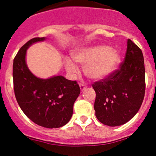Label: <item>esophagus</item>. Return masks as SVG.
<instances>
[{"mask_svg":"<svg viewBox=\"0 0 156 156\" xmlns=\"http://www.w3.org/2000/svg\"><path fill=\"white\" fill-rule=\"evenodd\" d=\"M80 91L83 92V90H85V89H87V86L84 85L83 83H80Z\"/></svg>","mask_w":156,"mask_h":156,"instance_id":"34e87169","label":"esophagus"}]
</instances>
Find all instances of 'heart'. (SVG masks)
Here are the masks:
<instances>
[{
	"mask_svg": "<svg viewBox=\"0 0 156 156\" xmlns=\"http://www.w3.org/2000/svg\"><path fill=\"white\" fill-rule=\"evenodd\" d=\"M73 60L84 66V73L93 80H101L110 76L117 68L120 54L114 48L105 45L80 48L72 53ZM66 69L70 73L78 71L76 64L70 58L64 61Z\"/></svg>",
	"mask_w": 156,
	"mask_h": 156,
	"instance_id": "b5f03b06",
	"label": "heart"
}]
</instances>
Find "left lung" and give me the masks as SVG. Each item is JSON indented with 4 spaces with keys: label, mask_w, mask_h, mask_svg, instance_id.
<instances>
[{
    "label": "left lung",
    "mask_w": 156,
    "mask_h": 156,
    "mask_svg": "<svg viewBox=\"0 0 156 156\" xmlns=\"http://www.w3.org/2000/svg\"><path fill=\"white\" fill-rule=\"evenodd\" d=\"M96 92L97 119L111 127L128 122L139 112L145 93V69L142 52L130 39L119 69L92 84Z\"/></svg>",
    "instance_id": "8db88e82"
}]
</instances>
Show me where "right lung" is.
Returning a JSON list of instances; mask_svg holds the SVG:
<instances>
[{"mask_svg":"<svg viewBox=\"0 0 156 156\" xmlns=\"http://www.w3.org/2000/svg\"><path fill=\"white\" fill-rule=\"evenodd\" d=\"M44 39H31L16 55L13 62L14 90L20 107L31 121L44 128H58L70 120L80 89L76 80L62 76L42 79L29 70L26 62L27 49Z\"/></svg>","mask_w":156,"mask_h":156,"instance_id":"right-lung-1","label":"right lung"}]
</instances>
